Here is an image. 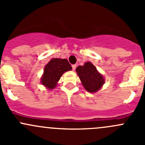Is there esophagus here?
<instances>
[{"mask_svg":"<svg viewBox=\"0 0 145 145\" xmlns=\"http://www.w3.org/2000/svg\"><path fill=\"white\" fill-rule=\"evenodd\" d=\"M76 68V64H73V65H72V69H73V71H75Z\"/></svg>","mask_w":145,"mask_h":145,"instance_id":"1","label":"esophagus"}]
</instances>
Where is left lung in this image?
Here are the masks:
<instances>
[{
  "instance_id": "left-lung-1",
  "label": "left lung",
  "mask_w": 145,
  "mask_h": 145,
  "mask_svg": "<svg viewBox=\"0 0 145 145\" xmlns=\"http://www.w3.org/2000/svg\"><path fill=\"white\" fill-rule=\"evenodd\" d=\"M83 88L89 93H96L105 83L103 76L91 62H85L76 69Z\"/></svg>"
}]
</instances>
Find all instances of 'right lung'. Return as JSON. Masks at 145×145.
I'll return each instance as SVG.
<instances>
[{"mask_svg": "<svg viewBox=\"0 0 145 145\" xmlns=\"http://www.w3.org/2000/svg\"><path fill=\"white\" fill-rule=\"evenodd\" d=\"M71 69L72 67L67 59L52 58L45 66L40 83L47 89H54L56 88L62 74Z\"/></svg>", "mask_w": 145, "mask_h": 145, "instance_id": "1", "label": "right lung"}]
</instances>
